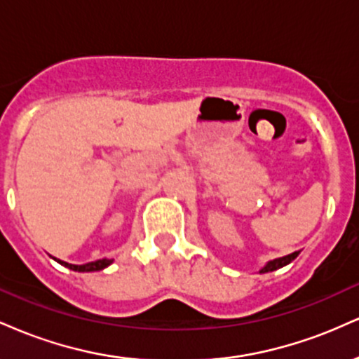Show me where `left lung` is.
I'll return each instance as SVG.
<instances>
[{
	"instance_id": "8db88e82",
	"label": "left lung",
	"mask_w": 359,
	"mask_h": 359,
	"mask_svg": "<svg viewBox=\"0 0 359 359\" xmlns=\"http://www.w3.org/2000/svg\"><path fill=\"white\" fill-rule=\"evenodd\" d=\"M297 255H299V251H295V253H290V255H287V257H282V258H277V259H273V262H270L269 265L265 266V269H262V273H266V271H273V270H278V269H282V266L288 265V263H290L292 259H295V258H297Z\"/></svg>"
}]
</instances>
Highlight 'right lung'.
I'll return each instance as SVG.
<instances>
[{
    "label": "right lung",
    "mask_w": 359,
    "mask_h": 359,
    "mask_svg": "<svg viewBox=\"0 0 359 359\" xmlns=\"http://www.w3.org/2000/svg\"><path fill=\"white\" fill-rule=\"evenodd\" d=\"M57 262L60 263V265L67 266V269H71L74 271H97V270H102L106 269V266L109 265L111 259H96V262H90V263H86V265H71V263H65V262H60V259H57Z\"/></svg>",
    "instance_id": "1"
}]
</instances>
